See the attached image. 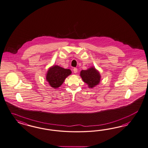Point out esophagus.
<instances>
[{"instance_id": "1", "label": "esophagus", "mask_w": 148, "mask_h": 148, "mask_svg": "<svg viewBox=\"0 0 148 148\" xmlns=\"http://www.w3.org/2000/svg\"><path fill=\"white\" fill-rule=\"evenodd\" d=\"M73 71H74V73H76L77 72V69L76 68H74L73 69Z\"/></svg>"}]
</instances>
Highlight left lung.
Instances as JSON below:
<instances>
[{"label":"left lung","mask_w":148,"mask_h":148,"mask_svg":"<svg viewBox=\"0 0 148 148\" xmlns=\"http://www.w3.org/2000/svg\"><path fill=\"white\" fill-rule=\"evenodd\" d=\"M80 76L89 88H93L100 83L101 75L99 72L94 67L88 68L87 70H82L80 72Z\"/></svg>","instance_id":"1"}]
</instances>
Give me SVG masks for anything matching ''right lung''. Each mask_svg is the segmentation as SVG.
I'll return each instance as SVG.
<instances>
[{
    "instance_id": "right-lung-1",
    "label": "right lung",
    "mask_w": 148,
    "mask_h": 148,
    "mask_svg": "<svg viewBox=\"0 0 148 148\" xmlns=\"http://www.w3.org/2000/svg\"><path fill=\"white\" fill-rule=\"evenodd\" d=\"M71 74L70 69L55 65L49 68L46 74V80L51 87L58 88L62 84L66 78Z\"/></svg>"
}]
</instances>
